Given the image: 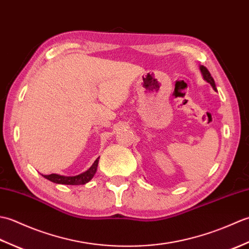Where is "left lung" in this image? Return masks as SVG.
I'll return each instance as SVG.
<instances>
[{
	"label": "left lung",
	"instance_id": "8db88e82",
	"mask_svg": "<svg viewBox=\"0 0 249 249\" xmlns=\"http://www.w3.org/2000/svg\"><path fill=\"white\" fill-rule=\"evenodd\" d=\"M200 71H201V73H202V76H203V79L204 80L206 81V82H209L211 86H212V88L215 89L216 91V86H215V81H214V79H213V77L211 76V73H210V71H208V68H206L205 66H203V65H201L200 66Z\"/></svg>",
	"mask_w": 249,
	"mask_h": 249
}]
</instances>
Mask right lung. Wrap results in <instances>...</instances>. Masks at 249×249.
Listing matches in <instances>:
<instances>
[{"label": "right lung", "mask_w": 249, "mask_h": 249, "mask_svg": "<svg viewBox=\"0 0 249 249\" xmlns=\"http://www.w3.org/2000/svg\"><path fill=\"white\" fill-rule=\"evenodd\" d=\"M98 160L94 161L93 165L89 167L86 172H83L81 174H78V176L75 177H64V176H60V174H55L52 173L49 174V176H43L49 181L56 183V184H65V185H83L87 184L88 182L91 181L93 177L95 176V173L97 171V166H98Z\"/></svg>", "instance_id": "add662e5"}]
</instances>
